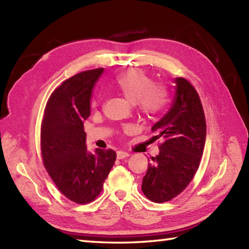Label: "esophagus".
I'll use <instances>...</instances> for the list:
<instances>
[{
	"instance_id": "esophagus-1",
	"label": "esophagus",
	"mask_w": 249,
	"mask_h": 249,
	"mask_svg": "<svg viewBox=\"0 0 249 249\" xmlns=\"http://www.w3.org/2000/svg\"><path fill=\"white\" fill-rule=\"evenodd\" d=\"M128 156H129V154L125 151H118V152H116V157H118L119 160H123V158H126Z\"/></svg>"
}]
</instances>
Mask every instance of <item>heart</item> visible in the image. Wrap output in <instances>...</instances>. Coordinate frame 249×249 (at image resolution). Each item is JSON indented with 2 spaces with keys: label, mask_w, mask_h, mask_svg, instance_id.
Returning a JSON list of instances; mask_svg holds the SVG:
<instances>
[{
  "label": "heart",
  "mask_w": 249,
  "mask_h": 249,
  "mask_svg": "<svg viewBox=\"0 0 249 249\" xmlns=\"http://www.w3.org/2000/svg\"><path fill=\"white\" fill-rule=\"evenodd\" d=\"M115 88L131 104H138L146 115L160 112L167 102V94L162 88L153 87L152 78L139 68L122 72L115 79Z\"/></svg>",
  "instance_id": "obj_1"
}]
</instances>
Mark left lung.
Here are the masks:
<instances>
[{
	"instance_id": "8db88e82",
	"label": "left lung",
	"mask_w": 249,
	"mask_h": 249,
	"mask_svg": "<svg viewBox=\"0 0 249 249\" xmlns=\"http://www.w3.org/2000/svg\"><path fill=\"white\" fill-rule=\"evenodd\" d=\"M171 108L152 126L161 137L160 153L142 178V192L153 202L162 203L177 197L192 181L203 154L206 124L202 105L186 79H174Z\"/></svg>"
}]
</instances>
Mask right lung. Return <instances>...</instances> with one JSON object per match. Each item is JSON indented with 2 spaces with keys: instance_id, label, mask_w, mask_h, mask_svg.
I'll return each instance as SVG.
<instances>
[{
  "instance_id": "add662e5",
  "label": "right lung",
  "mask_w": 249,
  "mask_h": 249,
  "mask_svg": "<svg viewBox=\"0 0 249 249\" xmlns=\"http://www.w3.org/2000/svg\"><path fill=\"white\" fill-rule=\"evenodd\" d=\"M104 68L82 71L54 89L41 122V155L47 172L60 192L73 202L89 203L97 197L113 167V150L87 149L83 122L91 113L95 82Z\"/></svg>"
}]
</instances>
